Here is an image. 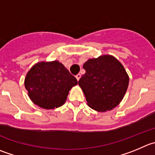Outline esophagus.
<instances>
[{"label": "esophagus", "instance_id": "34e87169", "mask_svg": "<svg viewBox=\"0 0 155 155\" xmlns=\"http://www.w3.org/2000/svg\"><path fill=\"white\" fill-rule=\"evenodd\" d=\"M81 77V74H78L76 75V78H77V80H78V81L80 80Z\"/></svg>", "mask_w": 155, "mask_h": 155}]
</instances>
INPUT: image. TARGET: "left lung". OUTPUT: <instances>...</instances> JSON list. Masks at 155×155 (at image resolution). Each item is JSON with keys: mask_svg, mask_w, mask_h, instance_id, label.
<instances>
[{"mask_svg": "<svg viewBox=\"0 0 155 155\" xmlns=\"http://www.w3.org/2000/svg\"><path fill=\"white\" fill-rule=\"evenodd\" d=\"M85 74L78 81L87 105L99 112L111 110L124 97L129 78L123 65L115 57L104 54L87 60Z\"/></svg>", "mask_w": 155, "mask_h": 155, "instance_id": "left-lung-1", "label": "left lung"}]
</instances>
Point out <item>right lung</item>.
<instances>
[{
    "label": "right lung",
    "instance_id": "1",
    "mask_svg": "<svg viewBox=\"0 0 155 155\" xmlns=\"http://www.w3.org/2000/svg\"><path fill=\"white\" fill-rule=\"evenodd\" d=\"M25 87L31 101L46 110L58 108L67 100L78 81L58 61H41L26 74Z\"/></svg>",
    "mask_w": 155,
    "mask_h": 155
}]
</instances>
